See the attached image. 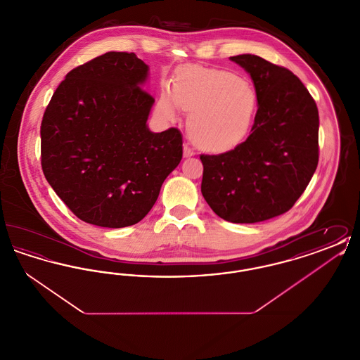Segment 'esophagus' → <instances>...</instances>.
<instances>
[{
	"label": "esophagus",
	"instance_id": "esophagus-1",
	"mask_svg": "<svg viewBox=\"0 0 360 360\" xmlns=\"http://www.w3.org/2000/svg\"><path fill=\"white\" fill-rule=\"evenodd\" d=\"M195 155V153L188 147V144H185L184 146V156L185 158H191V156H194Z\"/></svg>",
	"mask_w": 360,
	"mask_h": 360
}]
</instances>
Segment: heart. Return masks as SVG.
<instances>
[{
	"mask_svg": "<svg viewBox=\"0 0 360 360\" xmlns=\"http://www.w3.org/2000/svg\"><path fill=\"white\" fill-rule=\"evenodd\" d=\"M178 108L190 113L188 134L207 154H229L240 148L257 122V91L236 74L190 68L178 72L172 87H165L159 109L174 120Z\"/></svg>",
	"mask_w": 360,
	"mask_h": 360,
	"instance_id": "1",
	"label": "heart"
}]
</instances>
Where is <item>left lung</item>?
<instances>
[{"label": "left lung", "mask_w": 360, "mask_h": 360, "mask_svg": "<svg viewBox=\"0 0 360 360\" xmlns=\"http://www.w3.org/2000/svg\"><path fill=\"white\" fill-rule=\"evenodd\" d=\"M251 77L259 98L257 122L233 153L201 155V193L229 223L264 221L288 212L319 163V110L290 70L243 53L229 58Z\"/></svg>", "instance_id": "8db88e82"}]
</instances>
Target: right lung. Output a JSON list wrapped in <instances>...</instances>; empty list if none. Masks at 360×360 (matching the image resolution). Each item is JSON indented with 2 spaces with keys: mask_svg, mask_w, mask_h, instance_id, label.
<instances>
[{
  "mask_svg": "<svg viewBox=\"0 0 360 360\" xmlns=\"http://www.w3.org/2000/svg\"><path fill=\"white\" fill-rule=\"evenodd\" d=\"M150 68L134 52H106L71 70L41 121L46 179L82 221L122 228L143 220L182 159V135L155 134Z\"/></svg>",
  "mask_w": 360,
  "mask_h": 360,
  "instance_id": "1",
  "label": "right lung"
}]
</instances>
